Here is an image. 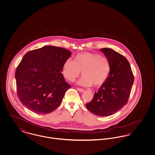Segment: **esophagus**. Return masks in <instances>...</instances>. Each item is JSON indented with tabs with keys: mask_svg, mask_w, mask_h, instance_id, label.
Returning <instances> with one entry per match:
<instances>
[{
	"mask_svg": "<svg viewBox=\"0 0 155 155\" xmlns=\"http://www.w3.org/2000/svg\"><path fill=\"white\" fill-rule=\"evenodd\" d=\"M77 90H78V91H79L81 92V93H82V92L84 91V90L81 89V88H77Z\"/></svg>",
	"mask_w": 155,
	"mask_h": 155,
	"instance_id": "1",
	"label": "esophagus"
}]
</instances>
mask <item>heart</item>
I'll return each instance as SVG.
<instances>
[{
    "label": "heart",
    "mask_w": 155,
    "mask_h": 155,
    "mask_svg": "<svg viewBox=\"0 0 155 155\" xmlns=\"http://www.w3.org/2000/svg\"><path fill=\"white\" fill-rule=\"evenodd\" d=\"M82 71L83 76L78 83L83 86H102L111 72L110 60L98 53L84 52L76 54L74 60L66 59L62 67V74L67 81H73Z\"/></svg>",
    "instance_id": "heart-1"
}]
</instances>
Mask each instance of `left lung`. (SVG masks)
I'll list each match as a JSON object with an SVG mask.
<instances>
[{"label": "left lung", "mask_w": 155, "mask_h": 155, "mask_svg": "<svg viewBox=\"0 0 155 155\" xmlns=\"http://www.w3.org/2000/svg\"><path fill=\"white\" fill-rule=\"evenodd\" d=\"M100 50L110 60L111 72L86 106L93 114L105 117L115 114L127 104L134 78L129 62L122 55L110 48Z\"/></svg>", "instance_id": "left-lung-1"}]
</instances>
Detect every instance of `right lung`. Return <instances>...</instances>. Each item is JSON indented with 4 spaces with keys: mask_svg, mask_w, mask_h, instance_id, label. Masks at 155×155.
Wrapping results in <instances>:
<instances>
[{
    "mask_svg": "<svg viewBox=\"0 0 155 155\" xmlns=\"http://www.w3.org/2000/svg\"><path fill=\"white\" fill-rule=\"evenodd\" d=\"M71 54L65 48L47 45L25 54L15 78L17 96L26 108L37 114H46L61 104L71 88L62 72Z\"/></svg>",
    "mask_w": 155,
    "mask_h": 155,
    "instance_id": "add662e5",
    "label": "right lung"
}]
</instances>
